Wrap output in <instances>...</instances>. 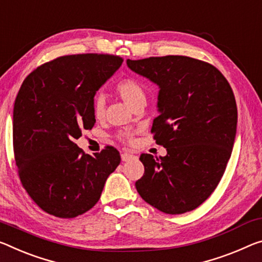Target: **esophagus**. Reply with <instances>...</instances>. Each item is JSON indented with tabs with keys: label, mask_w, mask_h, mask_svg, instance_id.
I'll list each match as a JSON object with an SVG mask.
<instances>
[{
	"label": "esophagus",
	"mask_w": 262,
	"mask_h": 262,
	"mask_svg": "<svg viewBox=\"0 0 262 262\" xmlns=\"http://www.w3.org/2000/svg\"><path fill=\"white\" fill-rule=\"evenodd\" d=\"M134 159H136V157L134 155H132V154H129V152H123L121 155L122 162H128V161L134 160Z\"/></svg>",
	"instance_id": "34e87169"
}]
</instances>
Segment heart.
Wrapping results in <instances>:
<instances>
[{
	"label": "heart",
	"mask_w": 262,
	"mask_h": 262,
	"mask_svg": "<svg viewBox=\"0 0 262 262\" xmlns=\"http://www.w3.org/2000/svg\"><path fill=\"white\" fill-rule=\"evenodd\" d=\"M116 92L119 93L122 100L129 105L132 108L135 107L138 103L146 101V91H144L143 86L133 78H126L119 81L115 86ZM92 112L93 115L97 119H102L103 114H105V98L101 93L95 94L92 99ZM121 138L124 140H128L130 135L128 133H122Z\"/></svg>",
	"instance_id": "heart-1"
}]
</instances>
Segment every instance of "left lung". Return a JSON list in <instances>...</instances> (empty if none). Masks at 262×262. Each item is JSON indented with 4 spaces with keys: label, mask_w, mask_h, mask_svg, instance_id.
Returning <instances> with one entry per match:
<instances>
[{
    "label": "left lung",
    "mask_w": 262,
    "mask_h": 262,
    "mask_svg": "<svg viewBox=\"0 0 262 262\" xmlns=\"http://www.w3.org/2000/svg\"><path fill=\"white\" fill-rule=\"evenodd\" d=\"M133 72L159 86L151 132L167 155L142 154L135 186L148 204L168 214L192 211L217 188L233 148L236 103L226 78L185 56L127 59Z\"/></svg>",
    "instance_id": "8db88e82"
}]
</instances>
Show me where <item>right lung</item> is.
I'll use <instances>...</instances> for the list:
<instances>
[{
    "instance_id": "1",
    "label": "right lung",
    "mask_w": 262,
    "mask_h": 262,
    "mask_svg": "<svg viewBox=\"0 0 262 262\" xmlns=\"http://www.w3.org/2000/svg\"><path fill=\"white\" fill-rule=\"evenodd\" d=\"M116 56L59 57L24 79L14 105L15 161L20 182L41 210L74 218L97 204L121 157L113 147L93 156L74 140L92 129V99L118 71Z\"/></svg>"
}]
</instances>
